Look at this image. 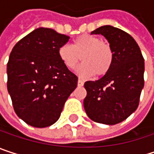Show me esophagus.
<instances>
[{
  "instance_id": "obj_1",
  "label": "esophagus",
  "mask_w": 154,
  "mask_h": 154,
  "mask_svg": "<svg viewBox=\"0 0 154 154\" xmlns=\"http://www.w3.org/2000/svg\"><path fill=\"white\" fill-rule=\"evenodd\" d=\"M77 85H78V86H83V85H84V82H83L82 80L78 79V81H77Z\"/></svg>"
}]
</instances>
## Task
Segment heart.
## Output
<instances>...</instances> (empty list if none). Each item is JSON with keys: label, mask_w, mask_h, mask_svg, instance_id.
<instances>
[{"label": "heart", "mask_w": 154, "mask_h": 154, "mask_svg": "<svg viewBox=\"0 0 154 154\" xmlns=\"http://www.w3.org/2000/svg\"><path fill=\"white\" fill-rule=\"evenodd\" d=\"M58 56L64 67L69 70L77 68L80 60L83 64L77 69V74L83 78L103 77L110 70L114 61V51L111 45L99 37L84 34L72 42L71 46L63 45L58 49Z\"/></svg>", "instance_id": "1"}]
</instances>
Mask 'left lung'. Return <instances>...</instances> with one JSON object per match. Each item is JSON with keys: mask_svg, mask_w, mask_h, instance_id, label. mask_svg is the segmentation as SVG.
<instances>
[{"mask_svg": "<svg viewBox=\"0 0 154 154\" xmlns=\"http://www.w3.org/2000/svg\"><path fill=\"white\" fill-rule=\"evenodd\" d=\"M91 35H102L107 39L114 51V61L102 78L85 83L87 94L84 107L94 122L115 125L138 107L144 85L143 57L135 39L119 28L103 26Z\"/></svg>", "mask_w": 154, "mask_h": 154, "instance_id": "obj_1", "label": "left lung"}]
</instances>
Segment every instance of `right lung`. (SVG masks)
Masks as SVG:
<instances>
[{"instance_id":"add662e5","label":"right lung","mask_w":154,"mask_h":154,"mask_svg":"<svg viewBox=\"0 0 154 154\" xmlns=\"http://www.w3.org/2000/svg\"><path fill=\"white\" fill-rule=\"evenodd\" d=\"M69 36L40 27L19 40L7 64V87L16 114L35 128H46L60 118L65 102L77 85L58 49Z\"/></svg>"}]
</instances>
